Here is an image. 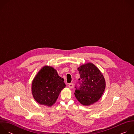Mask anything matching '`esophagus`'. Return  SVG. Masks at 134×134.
I'll return each instance as SVG.
<instances>
[{
  "label": "esophagus",
  "instance_id": "esophagus-1",
  "mask_svg": "<svg viewBox=\"0 0 134 134\" xmlns=\"http://www.w3.org/2000/svg\"><path fill=\"white\" fill-rule=\"evenodd\" d=\"M68 86L69 88H72V87H73V84H72V83H69Z\"/></svg>",
  "mask_w": 134,
  "mask_h": 134
}]
</instances>
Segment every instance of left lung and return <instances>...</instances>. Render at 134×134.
Masks as SVG:
<instances>
[{
  "label": "left lung",
  "mask_w": 134,
  "mask_h": 134,
  "mask_svg": "<svg viewBox=\"0 0 134 134\" xmlns=\"http://www.w3.org/2000/svg\"><path fill=\"white\" fill-rule=\"evenodd\" d=\"M77 70L81 76V86L75 91V96L81 104L88 106L102 96L106 86L105 79L100 69L92 63L81 65Z\"/></svg>",
  "instance_id": "left-lung-1"
}]
</instances>
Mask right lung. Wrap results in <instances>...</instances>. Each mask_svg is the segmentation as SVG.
Wrapping results in <instances>:
<instances>
[{
	"mask_svg": "<svg viewBox=\"0 0 134 134\" xmlns=\"http://www.w3.org/2000/svg\"><path fill=\"white\" fill-rule=\"evenodd\" d=\"M64 79L52 66H44L38 71L32 82L33 97L38 103L51 107L56 102L62 90L66 87Z\"/></svg>",
	"mask_w": 134,
	"mask_h": 134,
	"instance_id": "obj_1",
	"label": "right lung"
}]
</instances>
